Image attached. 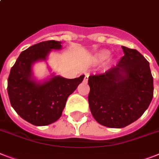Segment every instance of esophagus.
<instances>
[{
  "label": "esophagus",
  "instance_id": "esophagus-1",
  "mask_svg": "<svg viewBox=\"0 0 159 159\" xmlns=\"http://www.w3.org/2000/svg\"><path fill=\"white\" fill-rule=\"evenodd\" d=\"M88 77H89V74L87 73V72H84V82H87L88 81Z\"/></svg>",
  "mask_w": 159,
  "mask_h": 159
}]
</instances>
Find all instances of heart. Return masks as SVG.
<instances>
[{"mask_svg":"<svg viewBox=\"0 0 159 159\" xmlns=\"http://www.w3.org/2000/svg\"><path fill=\"white\" fill-rule=\"evenodd\" d=\"M110 55V52L108 50L103 49V50H100L97 53H95L92 60L94 62H102L107 58Z\"/></svg>","mask_w":159,"mask_h":159,"instance_id":"b5f03b06","label":"heart"}]
</instances>
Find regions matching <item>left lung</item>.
Wrapping results in <instances>:
<instances>
[{"label":"left lung","instance_id":"left-lung-1","mask_svg":"<svg viewBox=\"0 0 159 159\" xmlns=\"http://www.w3.org/2000/svg\"><path fill=\"white\" fill-rule=\"evenodd\" d=\"M116 67L88 78V102L94 119L109 128H124L140 117L153 99L149 62L136 49L121 46Z\"/></svg>","mask_w":159,"mask_h":159}]
</instances>
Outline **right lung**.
I'll list each match as a JSON object with an SVG mask.
<instances>
[{"instance_id": "right-lung-1", "label": "right lung", "mask_w": 159, "mask_h": 159, "mask_svg": "<svg viewBox=\"0 0 159 159\" xmlns=\"http://www.w3.org/2000/svg\"><path fill=\"white\" fill-rule=\"evenodd\" d=\"M62 42L43 41L20 54L11 67L7 92L11 106L16 113L34 125H48L61 117L67 97L82 82L84 75L73 79L51 75L43 82L36 81L33 65L46 61L52 50L62 48Z\"/></svg>"}]
</instances>
